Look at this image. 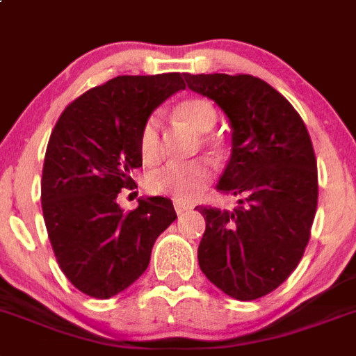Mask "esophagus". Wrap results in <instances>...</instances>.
<instances>
[{
  "mask_svg": "<svg viewBox=\"0 0 356 356\" xmlns=\"http://www.w3.org/2000/svg\"><path fill=\"white\" fill-rule=\"evenodd\" d=\"M174 209L177 215H182L184 211H188V209H191L190 204H184V202H174Z\"/></svg>",
  "mask_w": 356,
  "mask_h": 356,
  "instance_id": "1",
  "label": "esophagus"
}]
</instances>
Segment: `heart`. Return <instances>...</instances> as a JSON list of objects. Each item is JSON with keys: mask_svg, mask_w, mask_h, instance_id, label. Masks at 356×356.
Masks as SVG:
<instances>
[{"mask_svg": "<svg viewBox=\"0 0 356 356\" xmlns=\"http://www.w3.org/2000/svg\"><path fill=\"white\" fill-rule=\"evenodd\" d=\"M175 116L197 132H209L216 123V109L206 98L190 97L175 105ZM202 145L213 150H220L222 141L215 136H204ZM138 148L147 163L161 157V118L157 113L148 114L138 136ZM213 179V166L206 159L188 163H168L148 172L145 188L152 195L170 197L174 200L188 202L199 197Z\"/></svg>", "mask_w": 356, "mask_h": 356, "instance_id": "1", "label": "heart"}]
</instances>
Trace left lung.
Listing matches in <instances>:
<instances>
[{"label":"left lung","mask_w":356,"mask_h":356,"mask_svg":"<svg viewBox=\"0 0 356 356\" xmlns=\"http://www.w3.org/2000/svg\"><path fill=\"white\" fill-rule=\"evenodd\" d=\"M191 91L211 98L233 127V154L218 191L240 206H197L206 218L199 265L238 301L276 290L296 270L317 211V159L308 129L281 92L252 75H190Z\"/></svg>","instance_id":"left-lung-1"}]
</instances>
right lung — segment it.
I'll return each mask as SVG.
<instances>
[{
    "label": "right lung",
    "instance_id": "right-lung-1",
    "mask_svg": "<svg viewBox=\"0 0 356 356\" xmlns=\"http://www.w3.org/2000/svg\"><path fill=\"white\" fill-rule=\"evenodd\" d=\"M179 89L181 73L120 75L71 102L49 136L41 181L46 231L64 276L91 298L131 286L147 270L156 238L177 218L165 197L140 199L127 213L116 197L136 186L141 125Z\"/></svg>",
    "mask_w": 356,
    "mask_h": 356
}]
</instances>
